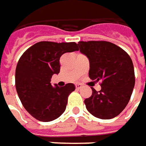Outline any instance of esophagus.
I'll use <instances>...</instances> for the list:
<instances>
[{
  "instance_id": "34e87169",
  "label": "esophagus",
  "mask_w": 146,
  "mask_h": 146,
  "mask_svg": "<svg viewBox=\"0 0 146 146\" xmlns=\"http://www.w3.org/2000/svg\"><path fill=\"white\" fill-rule=\"evenodd\" d=\"M75 86H76V89H77V90H80L81 87H82V85L80 84V83H77V84L75 85Z\"/></svg>"
}]
</instances>
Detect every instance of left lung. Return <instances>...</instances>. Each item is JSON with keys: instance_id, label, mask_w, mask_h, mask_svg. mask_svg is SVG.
I'll return each instance as SVG.
<instances>
[{"instance_id": "left-lung-1", "label": "left lung", "mask_w": 146, "mask_h": 146, "mask_svg": "<svg viewBox=\"0 0 146 146\" xmlns=\"http://www.w3.org/2000/svg\"><path fill=\"white\" fill-rule=\"evenodd\" d=\"M80 52L90 60L89 77L102 81V90L92 88L85 100L87 110L100 119H111L127 106L135 85L134 68L130 56L109 41H79Z\"/></svg>"}]
</instances>
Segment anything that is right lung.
<instances>
[{"mask_svg": "<svg viewBox=\"0 0 146 146\" xmlns=\"http://www.w3.org/2000/svg\"><path fill=\"white\" fill-rule=\"evenodd\" d=\"M75 42L40 41L29 48L19 59L15 82L25 109L34 118L48 122L65 112L68 97L75 90L73 83L52 86L53 74L60 73V57L65 52L78 51Z\"/></svg>", "mask_w": 146, "mask_h": 146, "instance_id": "1", "label": "right lung"}]
</instances>
